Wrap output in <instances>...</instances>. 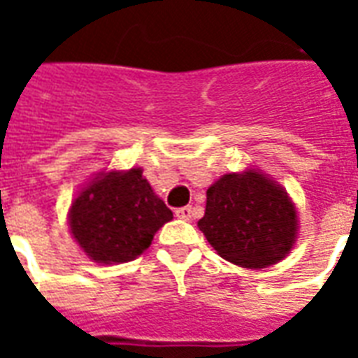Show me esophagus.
<instances>
[{
    "label": "esophagus",
    "instance_id": "obj_1",
    "mask_svg": "<svg viewBox=\"0 0 358 358\" xmlns=\"http://www.w3.org/2000/svg\"><path fill=\"white\" fill-rule=\"evenodd\" d=\"M174 215L182 220H192L194 218V207L192 205H187V207H180V209L174 210Z\"/></svg>",
    "mask_w": 358,
    "mask_h": 358
}]
</instances>
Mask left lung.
Listing matches in <instances>:
<instances>
[{
    "mask_svg": "<svg viewBox=\"0 0 358 358\" xmlns=\"http://www.w3.org/2000/svg\"><path fill=\"white\" fill-rule=\"evenodd\" d=\"M217 253L245 268L282 261L295 241L297 213L282 187L264 174H224L207 189L197 222Z\"/></svg>",
    "mask_w": 358,
    "mask_h": 358,
    "instance_id": "8db88e82",
    "label": "left lung"
}]
</instances>
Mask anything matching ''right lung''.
Instances as JSON below:
<instances>
[{"label": "right lung", "mask_w": 358, "mask_h": 358, "mask_svg": "<svg viewBox=\"0 0 358 358\" xmlns=\"http://www.w3.org/2000/svg\"><path fill=\"white\" fill-rule=\"evenodd\" d=\"M169 220L172 210L157 197L141 169L99 174L74 199L69 217L84 253L105 264L141 255Z\"/></svg>", "instance_id": "obj_1"}]
</instances>
